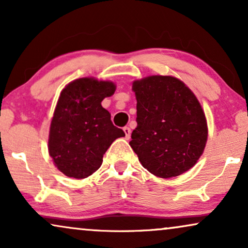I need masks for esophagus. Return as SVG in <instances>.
I'll return each mask as SVG.
<instances>
[{
  "instance_id": "34e87169",
  "label": "esophagus",
  "mask_w": 248,
  "mask_h": 248,
  "mask_svg": "<svg viewBox=\"0 0 248 248\" xmlns=\"http://www.w3.org/2000/svg\"><path fill=\"white\" fill-rule=\"evenodd\" d=\"M123 131H124V133H125V138L130 139V137H131V128L128 127V126H125L123 128Z\"/></svg>"
}]
</instances>
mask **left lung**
<instances>
[{
	"instance_id": "left-lung-1",
	"label": "left lung",
	"mask_w": 248,
	"mask_h": 248,
	"mask_svg": "<svg viewBox=\"0 0 248 248\" xmlns=\"http://www.w3.org/2000/svg\"><path fill=\"white\" fill-rule=\"evenodd\" d=\"M138 126L131 148L143 167L157 177L184 174L204 151L208 123L193 91L177 78L149 76L135 80Z\"/></svg>"
}]
</instances>
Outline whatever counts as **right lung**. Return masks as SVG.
<instances>
[{
  "label": "right lung",
  "instance_id": "1",
  "mask_svg": "<svg viewBox=\"0 0 248 248\" xmlns=\"http://www.w3.org/2000/svg\"><path fill=\"white\" fill-rule=\"evenodd\" d=\"M115 90L111 81L88 77L72 81L61 91L50 122L48 152L56 168L67 177L82 179L93 175L110 144L125 137L101 106Z\"/></svg>",
  "mask_w": 248,
  "mask_h": 248
}]
</instances>
